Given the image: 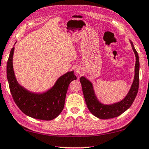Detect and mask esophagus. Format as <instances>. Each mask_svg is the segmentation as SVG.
Returning a JSON list of instances; mask_svg holds the SVG:
<instances>
[{"instance_id":"1","label":"esophagus","mask_w":149,"mask_h":149,"mask_svg":"<svg viewBox=\"0 0 149 149\" xmlns=\"http://www.w3.org/2000/svg\"><path fill=\"white\" fill-rule=\"evenodd\" d=\"M76 72L77 74H82V70L80 67H77V69H76Z\"/></svg>"}]
</instances>
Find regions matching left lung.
I'll use <instances>...</instances> for the list:
<instances>
[{
    "label": "left lung",
    "mask_w": 149,
    "mask_h": 149,
    "mask_svg": "<svg viewBox=\"0 0 149 149\" xmlns=\"http://www.w3.org/2000/svg\"><path fill=\"white\" fill-rule=\"evenodd\" d=\"M134 54L136 56L135 74L132 84L126 97L119 102L111 104H104L98 100L93 86V84L86 77H80V83L82 84V91L86 105L91 113L101 119H108L118 117L130 107L136 99L138 91L139 82V61L138 54L134 48L133 43L130 40Z\"/></svg>",
    "instance_id": "1"
}]
</instances>
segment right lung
<instances>
[{"mask_svg": "<svg viewBox=\"0 0 149 149\" xmlns=\"http://www.w3.org/2000/svg\"><path fill=\"white\" fill-rule=\"evenodd\" d=\"M14 49L13 47L10 51L6 68L7 78L13 100L19 108L30 117L45 120L55 119L63 109L69 84L77 80L74 71L67 72L59 77L54 85L45 92H31L21 86L15 78L13 68Z\"/></svg>", "mask_w": 149, "mask_h": 149, "instance_id": "1", "label": "right lung"}]
</instances>
